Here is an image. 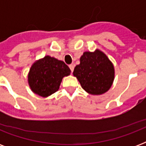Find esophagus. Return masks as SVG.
<instances>
[{"label": "esophagus", "instance_id": "1", "mask_svg": "<svg viewBox=\"0 0 146 146\" xmlns=\"http://www.w3.org/2000/svg\"><path fill=\"white\" fill-rule=\"evenodd\" d=\"M69 67H70V69L71 72L73 73V70H74V65H73V64H70V65L69 66Z\"/></svg>", "mask_w": 146, "mask_h": 146}]
</instances>
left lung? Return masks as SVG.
Listing matches in <instances>:
<instances>
[{
    "label": "left lung",
    "instance_id": "left-lung-1",
    "mask_svg": "<svg viewBox=\"0 0 146 146\" xmlns=\"http://www.w3.org/2000/svg\"><path fill=\"white\" fill-rule=\"evenodd\" d=\"M73 76L77 78L85 91L98 96L105 93L111 87L114 69L102 51H86L80 57V64L74 68Z\"/></svg>",
    "mask_w": 146,
    "mask_h": 146
}]
</instances>
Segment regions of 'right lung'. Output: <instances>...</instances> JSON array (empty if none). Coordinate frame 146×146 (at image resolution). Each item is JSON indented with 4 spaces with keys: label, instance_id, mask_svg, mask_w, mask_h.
<instances>
[{
    "label": "right lung",
    "instance_id": "add662e5",
    "mask_svg": "<svg viewBox=\"0 0 146 146\" xmlns=\"http://www.w3.org/2000/svg\"><path fill=\"white\" fill-rule=\"evenodd\" d=\"M70 74V70L64 61L45 56L31 66L29 85L34 93L48 97L59 89L62 79Z\"/></svg>",
    "mask_w": 146,
    "mask_h": 146
}]
</instances>
